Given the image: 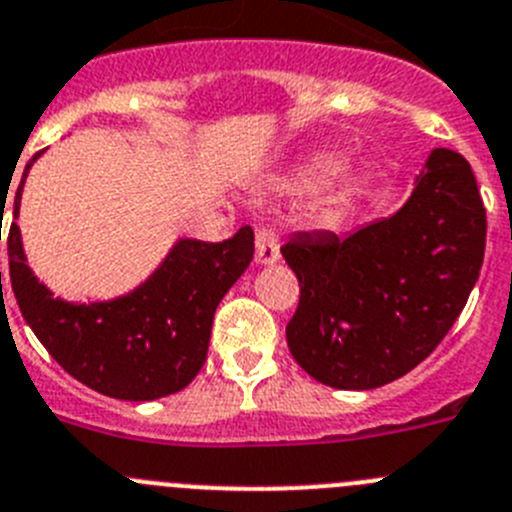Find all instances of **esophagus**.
<instances>
[{"label": "esophagus", "instance_id": "34e87169", "mask_svg": "<svg viewBox=\"0 0 512 512\" xmlns=\"http://www.w3.org/2000/svg\"><path fill=\"white\" fill-rule=\"evenodd\" d=\"M256 261L264 266L279 261V236H276L274 228L256 231Z\"/></svg>", "mask_w": 512, "mask_h": 512}]
</instances>
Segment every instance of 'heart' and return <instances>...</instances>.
I'll use <instances>...</instances> for the list:
<instances>
[{"label": "heart", "mask_w": 512, "mask_h": 512, "mask_svg": "<svg viewBox=\"0 0 512 512\" xmlns=\"http://www.w3.org/2000/svg\"><path fill=\"white\" fill-rule=\"evenodd\" d=\"M335 170H337V164L332 162V159H317V162L309 164L307 170H304V182H309V185H314V182H322V180H327V177H330Z\"/></svg>", "instance_id": "obj_1"}]
</instances>
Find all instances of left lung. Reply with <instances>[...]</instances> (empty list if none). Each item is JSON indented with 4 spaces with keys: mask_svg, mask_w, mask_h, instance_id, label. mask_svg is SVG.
<instances>
[{
    "mask_svg": "<svg viewBox=\"0 0 512 512\" xmlns=\"http://www.w3.org/2000/svg\"><path fill=\"white\" fill-rule=\"evenodd\" d=\"M487 215L462 154L434 149L396 215L348 236L294 233L281 246L299 279L292 358L342 391L386 386L434 353L485 259Z\"/></svg>",
    "mask_w": 512,
    "mask_h": 512,
    "instance_id": "obj_1",
    "label": "left lung"
}]
</instances>
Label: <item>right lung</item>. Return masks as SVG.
<instances>
[{"label": "right lung", "mask_w": 512, "mask_h": 512, "mask_svg": "<svg viewBox=\"0 0 512 512\" xmlns=\"http://www.w3.org/2000/svg\"><path fill=\"white\" fill-rule=\"evenodd\" d=\"M37 157L40 152L27 162L12 218ZM7 251L22 317L60 368L103 396L154 401L182 391L203 368L215 307L251 264L253 231L243 225L220 243L180 241L137 292L98 304H68L42 287L27 269L14 220Z\"/></svg>", "instance_id": "add662e5"}]
</instances>
